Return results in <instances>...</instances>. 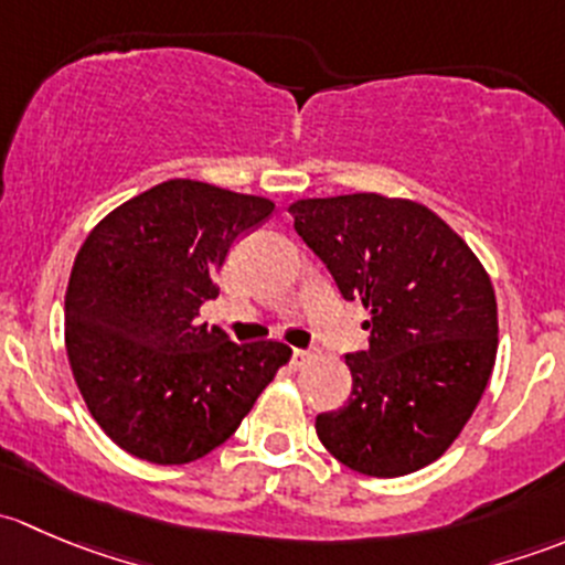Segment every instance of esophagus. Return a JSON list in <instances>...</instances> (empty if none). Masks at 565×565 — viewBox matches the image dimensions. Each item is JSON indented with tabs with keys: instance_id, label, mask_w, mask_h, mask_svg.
Instances as JSON below:
<instances>
[{
	"instance_id": "esophagus-1",
	"label": "esophagus",
	"mask_w": 565,
	"mask_h": 565,
	"mask_svg": "<svg viewBox=\"0 0 565 565\" xmlns=\"http://www.w3.org/2000/svg\"><path fill=\"white\" fill-rule=\"evenodd\" d=\"M311 361H315V352L292 350V358H289V366H292V369H306Z\"/></svg>"
}]
</instances>
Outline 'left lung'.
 <instances>
[{"instance_id": "obj_1", "label": "left lung", "mask_w": 565, "mask_h": 565, "mask_svg": "<svg viewBox=\"0 0 565 565\" xmlns=\"http://www.w3.org/2000/svg\"><path fill=\"white\" fill-rule=\"evenodd\" d=\"M289 213L341 298L372 311L369 347L347 355L350 398L317 415L319 440L363 476L431 465L470 420L498 355L487 270L446 221L407 199H300Z\"/></svg>"}]
</instances>
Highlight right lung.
Here are the masks:
<instances>
[{
	"label": "right lung",
	"mask_w": 565,
	"mask_h": 565,
	"mask_svg": "<svg viewBox=\"0 0 565 565\" xmlns=\"http://www.w3.org/2000/svg\"><path fill=\"white\" fill-rule=\"evenodd\" d=\"M270 199L169 180L108 213L84 241L65 295L73 377L100 429L152 465H185L232 437L292 350L235 344L199 324L232 243Z\"/></svg>",
	"instance_id": "right-lung-1"
}]
</instances>
